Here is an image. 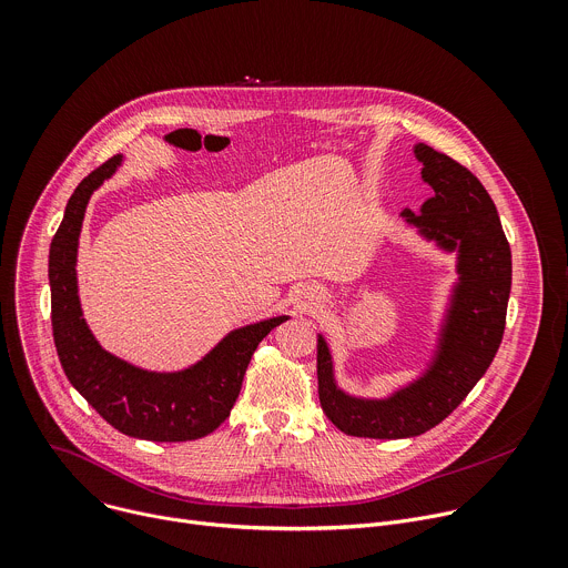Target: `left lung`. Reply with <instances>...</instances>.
Listing matches in <instances>:
<instances>
[{
	"label": "left lung",
	"instance_id": "left-lung-1",
	"mask_svg": "<svg viewBox=\"0 0 568 568\" xmlns=\"http://www.w3.org/2000/svg\"><path fill=\"white\" fill-rule=\"evenodd\" d=\"M423 180L434 189L420 213L402 215L438 247L458 250V283L427 373L386 399L346 395L333 375V357L318 335L316 377L321 409L357 438H412L443 423L490 368L506 328L513 256L497 206L483 184L452 156L418 143Z\"/></svg>",
	"mask_w": 568,
	"mask_h": 568
}]
</instances>
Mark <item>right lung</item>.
I'll return each mask as SVG.
<instances>
[{"label":"right lung","mask_w":568,"mask_h":568,"mask_svg":"<svg viewBox=\"0 0 568 568\" xmlns=\"http://www.w3.org/2000/svg\"><path fill=\"white\" fill-rule=\"evenodd\" d=\"M121 159L114 154L75 186L51 240L49 285L55 351L73 388L121 434L154 443L197 440L229 418L254 351L287 316L229 333L204 359L180 373H150L103 351L80 310L75 254L88 202L114 175Z\"/></svg>","instance_id":"add662e5"}]
</instances>
